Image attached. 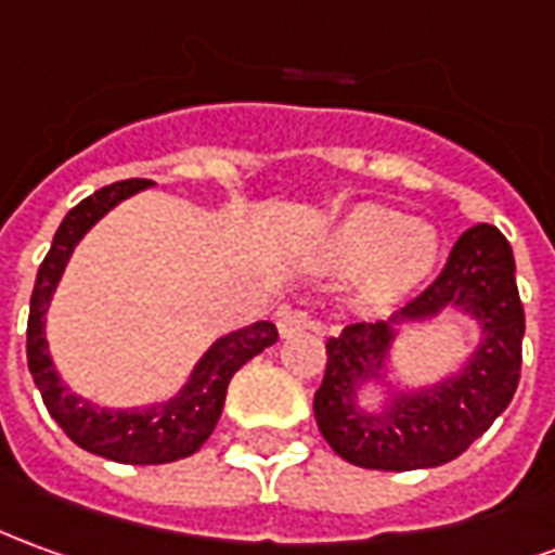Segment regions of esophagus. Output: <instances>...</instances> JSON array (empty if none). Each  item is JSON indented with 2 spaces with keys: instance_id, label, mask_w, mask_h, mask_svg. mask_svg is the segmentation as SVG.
I'll use <instances>...</instances> for the list:
<instances>
[{
  "instance_id": "34e87169",
  "label": "esophagus",
  "mask_w": 555,
  "mask_h": 555,
  "mask_svg": "<svg viewBox=\"0 0 555 555\" xmlns=\"http://www.w3.org/2000/svg\"><path fill=\"white\" fill-rule=\"evenodd\" d=\"M309 324H312V318H309V312H306V309H291V306L279 309L276 327L282 336H291V333L304 331V327H309Z\"/></svg>"
}]
</instances>
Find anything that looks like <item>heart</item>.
<instances>
[{"label": "heart", "instance_id": "b5f03b06", "mask_svg": "<svg viewBox=\"0 0 555 555\" xmlns=\"http://www.w3.org/2000/svg\"><path fill=\"white\" fill-rule=\"evenodd\" d=\"M436 251L439 243L426 224L405 222L402 212L363 204L336 224L321 258L339 273L372 267V291L378 297H393L433 270Z\"/></svg>", "mask_w": 555, "mask_h": 555}]
</instances>
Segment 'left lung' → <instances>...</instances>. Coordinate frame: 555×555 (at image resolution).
<instances>
[{"mask_svg":"<svg viewBox=\"0 0 555 555\" xmlns=\"http://www.w3.org/2000/svg\"><path fill=\"white\" fill-rule=\"evenodd\" d=\"M466 309L483 324V343L463 375L414 397H399L387 412L354 409V387L382 370L393 339L390 324H348L327 339V366L315 390L321 436L343 460L378 472H412L451 463L483 436L517 390L522 363L520 291L514 251L495 224H475L453 243L441 273L397 318Z\"/></svg>","mask_w":555,"mask_h":555,"instance_id":"8db88e82","label":"left lung"}]
</instances>
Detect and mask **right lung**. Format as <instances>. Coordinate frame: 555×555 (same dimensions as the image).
Segmentation results:
<instances>
[{
    "instance_id": "right-lung-1",
    "label": "right lung",
    "mask_w": 555,
    "mask_h": 555,
    "mask_svg": "<svg viewBox=\"0 0 555 555\" xmlns=\"http://www.w3.org/2000/svg\"><path fill=\"white\" fill-rule=\"evenodd\" d=\"M146 185L150 180L111 183L99 189L95 195L83 197L75 210H68L53 237L48 258L38 267L33 304H29V324H26L29 372H33L35 385L41 390V399H44L48 412L53 414V421L83 451L99 453L114 463H129V466H158V463H173V460L192 456L216 429L231 375L246 360L261 354L279 339L276 324H270V321H258L231 336H222L197 363L183 393L165 405H153V409H134V412L95 409L87 399L75 397L62 385L48 354V339H44V312H48L50 294L56 288L77 240L83 237L111 207Z\"/></svg>"
}]
</instances>
